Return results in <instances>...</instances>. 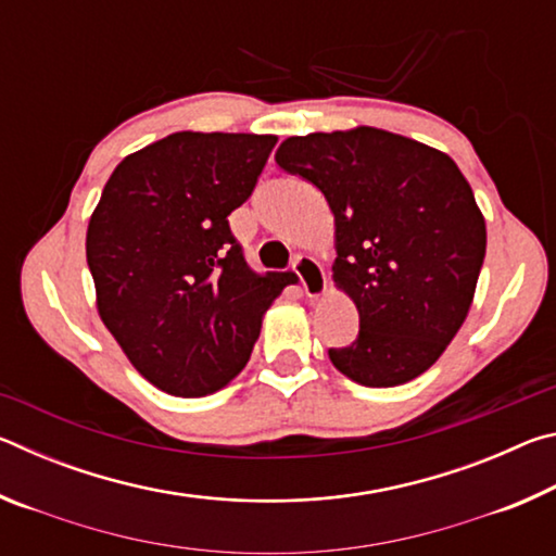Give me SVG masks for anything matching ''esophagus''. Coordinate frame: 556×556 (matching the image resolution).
<instances>
[{
	"label": "esophagus",
	"instance_id": "esophagus-1",
	"mask_svg": "<svg viewBox=\"0 0 556 556\" xmlns=\"http://www.w3.org/2000/svg\"><path fill=\"white\" fill-rule=\"evenodd\" d=\"M291 269L296 271V277L301 281V289L308 299H318L326 291V275L324 267L318 265L314 257L308 255H296L294 262H291Z\"/></svg>",
	"mask_w": 556,
	"mask_h": 556
}]
</instances>
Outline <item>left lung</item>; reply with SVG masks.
<instances>
[{
	"instance_id": "1",
	"label": "left lung",
	"mask_w": 556,
	"mask_h": 556,
	"mask_svg": "<svg viewBox=\"0 0 556 556\" xmlns=\"http://www.w3.org/2000/svg\"><path fill=\"white\" fill-rule=\"evenodd\" d=\"M277 164L326 195L336 218L333 281L361 331L328 357L368 388L429 370L473 301L485 220L454 159L375 127L289 137Z\"/></svg>"
}]
</instances>
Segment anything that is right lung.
<instances>
[{
	"mask_svg": "<svg viewBox=\"0 0 556 556\" xmlns=\"http://www.w3.org/2000/svg\"><path fill=\"white\" fill-rule=\"evenodd\" d=\"M277 137L176 131L122 159L88 225L98 312L129 363L176 397L220 390L250 361L262 314L294 271L244 260L228 215Z\"/></svg>",
	"mask_w": 556,
	"mask_h": 556,
	"instance_id": "add662e5",
	"label": "right lung"
}]
</instances>
